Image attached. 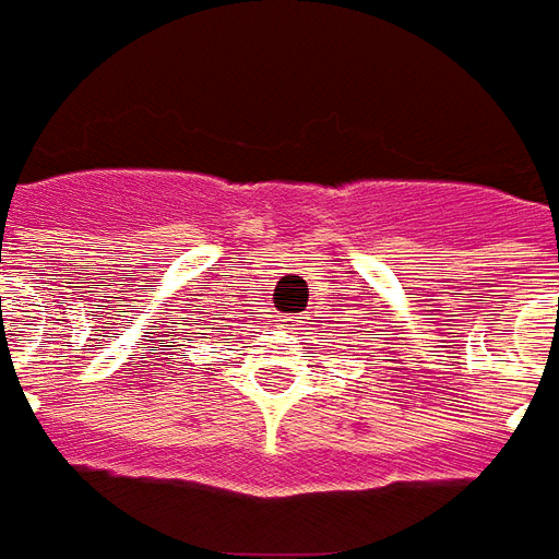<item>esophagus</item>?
Returning a JSON list of instances; mask_svg holds the SVG:
<instances>
[{"label": "esophagus", "instance_id": "esophagus-1", "mask_svg": "<svg viewBox=\"0 0 559 559\" xmlns=\"http://www.w3.org/2000/svg\"><path fill=\"white\" fill-rule=\"evenodd\" d=\"M280 322H286L288 328H292V324H298V319H295V316H292V319H280Z\"/></svg>", "mask_w": 559, "mask_h": 559}]
</instances>
